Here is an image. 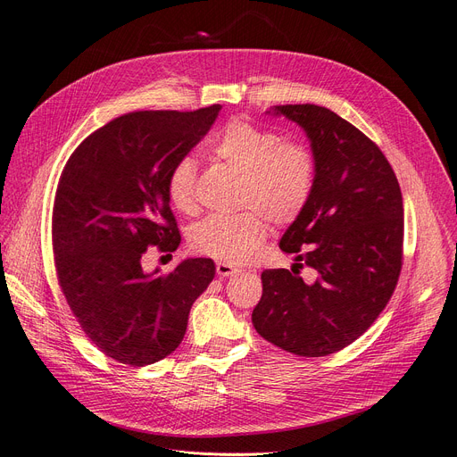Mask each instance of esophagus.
<instances>
[{
    "instance_id": "esophagus-1",
    "label": "esophagus",
    "mask_w": 457,
    "mask_h": 457,
    "mask_svg": "<svg viewBox=\"0 0 457 457\" xmlns=\"http://www.w3.org/2000/svg\"><path fill=\"white\" fill-rule=\"evenodd\" d=\"M216 273L220 277H233V275L241 273V270L237 266H233V263H229V262H218L216 263Z\"/></svg>"
}]
</instances>
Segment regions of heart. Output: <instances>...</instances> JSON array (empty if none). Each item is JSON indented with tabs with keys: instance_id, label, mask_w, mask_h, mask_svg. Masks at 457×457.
I'll list each match as a JSON object with an SVG mask.
<instances>
[{
	"instance_id": "1",
	"label": "heart",
	"mask_w": 457,
	"mask_h": 457,
	"mask_svg": "<svg viewBox=\"0 0 457 457\" xmlns=\"http://www.w3.org/2000/svg\"><path fill=\"white\" fill-rule=\"evenodd\" d=\"M204 150L239 174L235 204L245 209L201 220L189 229V245L218 260L246 262L268 237V217L283 226L307 207L315 187V157L305 144L283 140L278 132L245 120L228 123ZM195 170V161L184 155L167 174V197L182 214L197 211Z\"/></svg>"
}]
</instances>
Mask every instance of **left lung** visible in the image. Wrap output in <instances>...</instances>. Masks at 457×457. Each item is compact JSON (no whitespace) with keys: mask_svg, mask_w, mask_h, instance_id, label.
<instances>
[{"mask_svg":"<svg viewBox=\"0 0 457 457\" xmlns=\"http://www.w3.org/2000/svg\"><path fill=\"white\" fill-rule=\"evenodd\" d=\"M271 110L305 130L317 176L307 207L278 243L298 263L262 273L253 325L294 355L325 357L370 328L393 296L403 268V195L378 145L332 110ZM303 265L318 271L313 284L299 277Z\"/></svg>","mask_w":457,"mask_h":457,"instance_id":"8db88e82","label":"left lung"}]
</instances>
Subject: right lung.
I'll return each instance as SVG.
<instances>
[{"instance_id":"right-lung-1","label":"right lung","mask_w":457,"mask_h":457,"mask_svg":"<svg viewBox=\"0 0 457 457\" xmlns=\"http://www.w3.org/2000/svg\"><path fill=\"white\" fill-rule=\"evenodd\" d=\"M220 110L125 113L87 137L58 180L51 226L58 285L87 337L117 362L145 366L170 355L214 278L211 258H187L159 275L142 270V256L148 246L179 248L167 174Z\"/></svg>"}]
</instances>
